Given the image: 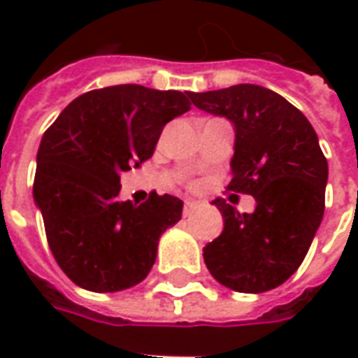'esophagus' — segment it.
Returning <instances> with one entry per match:
<instances>
[{
	"label": "esophagus",
	"instance_id": "esophagus-1",
	"mask_svg": "<svg viewBox=\"0 0 358 358\" xmlns=\"http://www.w3.org/2000/svg\"><path fill=\"white\" fill-rule=\"evenodd\" d=\"M199 207H201V205L197 201H186V205H184V217H189V215H192L194 210L199 209Z\"/></svg>",
	"mask_w": 358,
	"mask_h": 358
}]
</instances>
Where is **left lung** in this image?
<instances>
[{
  "label": "left lung",
  "instance_id": "left-lung-1",
  "mask_svg": "<svg viewBox=\"0 0 358 358\" xmlns=\"http://www.w3.org/2000/svg\"><path fill=\"white\" fill-rule=\"evenodd\" d=\"M197 109L234 124L228 189L255 197L253 213L215 199L224 230L203 248L213 278L234 292L263 293L299 268L324 217L328 163L307 117L255 84L189 94Z\"/></svg>",
  "mask_w": 358,
  "mask_h": 358
}]
</instances>
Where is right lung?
I'll list each match as a JSON object with an SVG mask.
<instances>
[{
    "label": "right lung",
    "instance_id": "right-lung-1",
    "mask_svg": "<svg viewBox=\"0 0 358 358\" xmlns=\"http://www.w3.org/2000/svg\"><path fill=\"white\" fill-rule=\"evenodd\" d=\"M189 94L138 84L92 90L43 134L34 203L51 253L76 285L122 292L149 274L184 203L155 192L140 205L120 201V172L153 155L164 124L192 109Z\"/></svg>",
    "mask_w": 358,
    "mask_h": 358
}]
</instances>
